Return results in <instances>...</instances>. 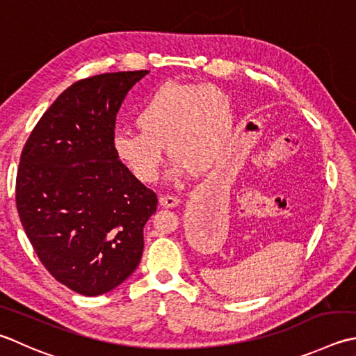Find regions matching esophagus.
<instances>
[{
  "mask_svg": "<svg viewBox=\"0 0 356 356\" xmlns=\"http://www.w3.org/2000/svg\"><path fill=\"white\" fill-rule=\"evenodd\" d=\"M159 204L163 208H174L180 204V199L176 196H162L159 199Z\"/></svg>",
  "mask_w": 356,
  "mask_h": 356,
  "instance_id": "obj_1",
  "label": "esophagus"
}]
</instances>
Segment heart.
<instances>
[{
  "mask_svg": "<svg viewBox=\"0 0 356 356\" xmlns=\"http://www.w3.org/2000/svg\"><path fill=\"white\" fill-rule=\"evenodd\" d=\"M134 122L137 132H115L113 151L137 180L152 184L160 176L165 146L174 157L171 180L219 165L233 138L234 109L213 85L168 81L148 95Z\"/></svg>",
  "mask_w": 356,
  "mask_h": 356,
  "instance_id": "obj_1",
  "label": "heart"
}]
</instances>
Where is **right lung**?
Masks as SVG:
<instances>
[{"instance_id":"obj_1","label":"right lung","mask_w":356,"mask_h":356,"mask_svg":"<svg viewBox=\"0 0 356 356\" xmlns=\"http://www.w3.org/2000/svg\"><path fill=\"white\" fill-rule=\"evenodd\" d=\"M149 71L74 83L55 100L21 152L17 208L35 253L55 280L85 296L134 273L157 197L118 162L115 117Z\"/></svg>"}]
</instances>
